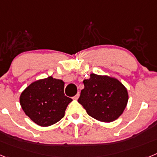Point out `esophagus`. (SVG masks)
Here are the masks:
<instances>
[{
    "mask_svg": "<svg viewBox=\"0 0 157 157\" xmlns=\"http://www.w3.org/2000/svg\"><path fill=\"white\" fill-rule=\"evenodd\" d=\"M79 96H80V94H79V93H78V94H76L74 98H73V99H74V100H78V98H79Z\"/></svg>",
    "mask_w": 157,
    "mask_h": 157,
    "instance_id": "34e87169",
    "label": "esophagus"
}]
</instances>
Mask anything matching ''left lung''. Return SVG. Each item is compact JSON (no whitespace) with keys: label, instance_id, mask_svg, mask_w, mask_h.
Segmentation results:
<instances>
[{"label":"left lung","instance_id":"1","mask_svg":"<svg viewBox=\"0 0 157 157\" xmlns=\"http://www.w3.org/2000/svg\"><path fill=\"white\" fill-rule=\"evenodd\" d=\"M78 102L87 114L103 123L116 120L123 113L128 102L127 89L117 78L92 73L89 79L83 80Z\"/></svg>","mask_w":157,"mask_h":157}]
</instances>
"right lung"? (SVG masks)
<instances>
[{
    "label": "right lung",
    "instance_id": "right-lung-1",
    "mask_svg": "<svg viewBox=\"0 0 157 157\" xmlns=\"http://www.w3.org/2000/svg\"><path fill=\"white\" fill-rule=\"evenodd\" d=\"M64 84L63 80L52 76L30 83L19 97L25 114L41 127H48L59 121L72 101L64 95Z\"/></svg>",
    "mask_w": 157,
    "mask_h": 157
}]
</instances>
